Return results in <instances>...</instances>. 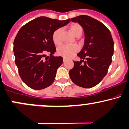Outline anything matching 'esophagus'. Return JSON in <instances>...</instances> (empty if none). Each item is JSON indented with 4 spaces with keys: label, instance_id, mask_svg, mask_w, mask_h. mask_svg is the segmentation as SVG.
<instances>
[{
    "label": "esophagus",
    "instance_id": "esophagus-1",
    "mask_svg": "<svg viewBox=\"0 0 129 129\" xmlns=\"http://www.w3.org/2000/svg\"><path fill=\"white\" fill-rule=\"evenodd\" d=\"M63 62H66V61H67V59H66V58H65V57H63Z\"/></svg>",
    "mask_w": 129,
    "mask_h": 129
}]
</instances>
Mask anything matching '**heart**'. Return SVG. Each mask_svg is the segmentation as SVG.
I'll list each match as a JSON object with an SVG mask.
<instances>
[{
  "mask_svg": "<svg viewBox=\"0 0 129 129\" xmlns=\"http://www.w3.org/2000/svg\"><path fill=\"white\" fill-rule=\"evenodd\" d=\"M70 32L75 37L80 36L83 32V28L80 24L76 23L72 24L69 27ZM62 29L59 28L54 32L53 34V40L56 45H59L61 43ZM79 48L75 45H63L57 48V54L63 57L69 58L78 51Z\"/></svg>",
  "mask_w": 129,
  "mask_h": 129,
  "instance_id": "b5f03b06",
  "label": "heart"
}]
</instances>
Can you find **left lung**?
<instances>
[{
  "mask_svg": "<svg viewBox=\"0 0 129 129\" xmlns=\"http://www.w3.org/2000/svg\"><path fill=\"white\" fill-rule=\"evenodd\" d=\"M71 21L83 27L84 44L77 54L81 60L73 61L74 67L69 71V75L76 85L90 88L98 84L107 75L112 60L114 42L108 28L97 19L81 15Z\"/></svg>",
  "mask_w": 129,
  "mask_h": 129,
  "instance_id": "1",
  "label": "left lung"
}]
</instances>
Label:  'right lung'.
<instances>
[{
	"label": "right lung",
	"instance_id": "1",
	"mask_svg": "<svg viewBox=\"0 0 129 129\" xmlns=\"http://www.w3.org/2000/svg\"><path fill=\"white\" fill-rule=\"evenodd\" d=\"M70 21V19L60 21L40 16L27 22L18 31L13 43L15 63L22 81L30 88L43 89L54 81L63 58L53 56L56 51L53 34ZM46 52L50 54V57L44 61L43 57Z\"/></svg>",
	"mask_w": 129,
	"mask_h": 129
}]
</instances>
